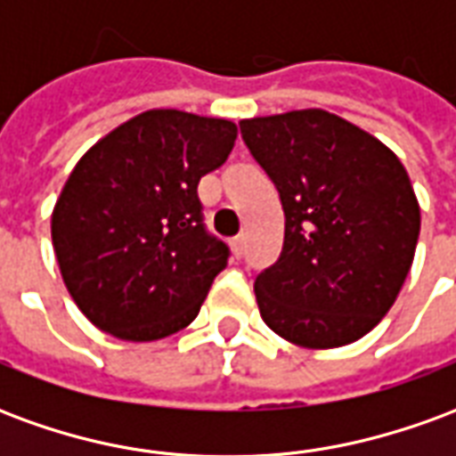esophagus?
<instances>
[{"mask_svg": "<svg viewBox=\"0 0 456 456\" xmlns=\"http://www.w3.org/2000/svg\"><path fill=\"white\" fill-rule=\"evenodd\" d=\"M244 247H247V239H244V234H239V237L232 239V251H234V256H241L244 254Z\"/></svg>", "mask_w": 456, "mask_h": 456, "instance_id": "34e87169", "label": "esophagus"}]
</instances>
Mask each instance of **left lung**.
I'll return each instance as SVG.
<instances>
[{"label": "left lung", "mask_w": 456, "mask_h": 456, "mask_svg": "<svg viewBox=\"0 0 456 456\" xmlns=\"http://www.w3.org/2000/svg\"><path fill=\"white\" fill-rule=\"evenodd\" d=\"M276 185L283 248L254 283L261 317L307 349L362 339L401 293L420 234V208L398 156L325 110L239 121Z\"/></svg>", "instance_id": "obj_1"}]
</instances>
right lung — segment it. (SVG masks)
Returning a JSON list of instances; mask_svg holds the SVG:
<instances>
[{
    "label": "right lung",
    "mask_w": 456,
    "mask_h": 456,
    "mask_svg": "<svg viewBox=\"0 0 456 456\" xmlns=\"http://www.w3.org/2000/svg\"><path fill=\"white\" fill-rule=\"evenodd\" d=\"M237 124L151 110L77 160L51 217L55 258L83 315L153 342L188 327L229 247L202 222L198 183L234 149Z\"/></svg>",
    "instance_id": "obj_1"
}]
</instances>
